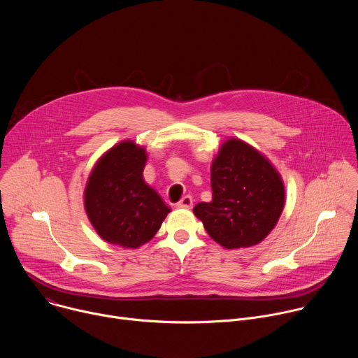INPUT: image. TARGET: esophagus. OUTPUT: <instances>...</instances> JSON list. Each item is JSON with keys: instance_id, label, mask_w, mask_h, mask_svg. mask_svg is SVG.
Listing matches in <instances>:
<instances>
[{"instance_id": "esophagus-1", "label": "esophagus", "mask_w": 358, "mask_h": 358, "mask_svg": "<svg viewBox=\"0 0 358 358\" xmlns=\"http://www.w3.org/2000/svg\"><path fill=\"white\" fill-rule=\"evenodd\" d=\"M177 207L178 208H191L192 207V196H189V195H185V196H182L178 202H177Z\"/></svg>"}]
</instances>
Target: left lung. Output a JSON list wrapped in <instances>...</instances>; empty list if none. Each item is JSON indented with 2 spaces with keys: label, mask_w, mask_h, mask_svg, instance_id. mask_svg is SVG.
Returning <instances> with one entry per match:
<instances>
[{
  "label": "left lung",
  "mask_w": 358,
  "mask_h": 358,
  "mask_svg": "<svg viewBox=\"0 0 358 358\" xmlns=\"http://www.w3.org/2000/svg\"><path fill=\"white\" fill-rule=\"evenodd\" d=\"M213 201L199 202L194 214L208 235L227 249L264 241L285 206L279 173L258 150L238 138L227 140L211 164Z\"/></svg>",
  "instance_id": "8db88e82"
}]
</instances>
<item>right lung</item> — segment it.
Masks as SVG:
<instances>
[{"label":"right lung","instance_id":"1","mask_svg":"<svg viewBox=\"0 0 358 358\" xmlns=\"http://www.w3.org/2000/svg\"><path fill=\"white\" fill-rule=\"evenodd\" d=\"M145 150L122 141L100 157L86 189L85 210L101 239L138 248L160 229L170 213L162 196L143 180Z\"/></svg>","mask_w":358,"mask_h":358}]
</instances>
